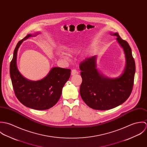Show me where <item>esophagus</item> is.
<instances>
[{"label": "esophagus", "instance_id": "34e87169", "mask_svg": "<svg viewBox=\"0 0 147 147\" xmlns=\"http://www.w3.org/2000/svg\"><path fill=\"white\" fill-rule=\"evenodd\" d=\"M77 74H78V72L77 71V70H76L75 69H73L72 70V71H71V75H74Z\"/></svg>", "mask_w": 147, "mask_h": 147}]
</instances>
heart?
Segmentation results:
<instances>
[{"mask_svg": "<svg viewBox=\"0 0 147 147\" xmlns=\"http://www.w3.org/2000/svg\"><path fill=\"white\" fill-rule=\"evenodd\" d=\"M68 51L69 53H71H71H75L76 52V49H75V48H70V49H68ZM62 56H63V57H64V58H67V56L66 55H64V54H63Z\"/></svg>", "mask_w": 147, "mask_h": 147, "instance_id": "heart-1", "label": "heart"}]
</instances>
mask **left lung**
Returning <instances> with one entry per match:
<instances>
[{"instance_id": "1", "label": "left lung", "mask_w": 147, "mask_h": 147, "mask_svg": "<svg viewBox=\"0 0 147 147\" xmlns=\"http://www.w3.org/2000/svg\"><path fill=\"white\" fill-rule=\"evenodd\" d=\"M111 35L117 37V41L125 54L126 66L120 76L111 79L101 74L97 68L96 55L86 58L79 65L81 97L86 105L95 110H109L122 104L130 96L134 85L135 63L131 49L118 33Z\"/></svg>"}]
</instances>
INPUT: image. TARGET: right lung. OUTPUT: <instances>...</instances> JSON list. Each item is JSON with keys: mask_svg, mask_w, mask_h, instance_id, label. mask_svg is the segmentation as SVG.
<instances>
[{"mask_svg": "<svg viewBox=\"0 0 147 147\" xmlns=\"http://www.w3.org/2000/svg\"><path fill=\"white\" fill-rule=\"evenodd\" d=\"M38 34H29L18 43L10 63L9 72L15 94L19 101L28 107L43 110L52 107L59 101L62 88L70 77L71 69L53 67L45 78L38 81L28 80L21 75L16 62L18 49L23 41Z\"/></svg>", "mask_w": 147, "mask_h": 147, "instance_id": "obj_1", "label": "right lung"}]
</instances>
